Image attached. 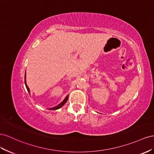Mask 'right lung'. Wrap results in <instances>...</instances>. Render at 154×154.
<instances>
[{
  "label": "right lung",
  "instance_id": "1",
  "mask_svg": "<svg viewBox=\"0 0 154 154\" xmlns=\"http://www.w3.org/2000/svg\"><path fill=\"white\" fill-rule=\"evenodd\" d=\"M24 78H25L24 82H25V85H26V89H27V90H28V93L30 94V91H29V89L28 86H27V84H26V74H25V77H24ZM68 95H67L66 97V98L63 100V102H61L60 104H59L57 105V106H55V107H53V108H48V109H49L50 110H54V109H59L60 108L62 107L66 103L67 100H68Z\"/></svg>",
  "mask_w": 154,
  "mask_h": 154
}]
</instances>
